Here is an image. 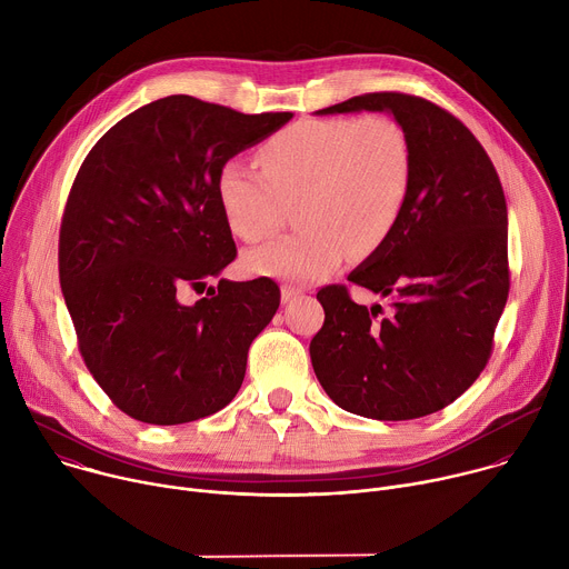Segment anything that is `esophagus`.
I'll return each instance as SVG.
<instances>
[{"instance_id":"1","label":"esophagus","mask_w":569,"mask_h":569,"mask_svg":"<svg viewBox=\"0 0 569 569\" xmlns=\"http://www.w3.org/2000/svg\"><path fill=\"white\" fill-rule=\"evenodd\" d=\"M301 295H303L301 288H295V286H283V288H281V301H283V303H290V301H295V299L301 297Z\"/></svg>"}]
</instances>
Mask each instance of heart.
<instances>
[{
    "label": "heart",
    "instance_id": "b5f03b06",
    "mask_svg": "<svg viewBox=\"0 0 569 569\" xmlns=\"http://www.w3.org/2000/svg\"><path fill=\"white\" fill-rule=\"evenodd\" d=\"M263 173L229 159L216 193L229 229L246 242L272 238L299 204L303 231L250 252L252 272L288 281L331 274L353 250L367 257L393 233L412 189V141L389 114L315 119L272 134Z\"/></svg>",
    "mask_w": 569,
    "mask_h": 569
}]
</instances>
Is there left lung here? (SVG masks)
<instances>
[{"label": "left lung", "instance_id": "8db88e82", "mask_svg": "<svg viewBox=\"0 0 569 569\" xmlns=\"http://www.w3.org/2000/svg\"><path fill=\"white\" fill-rule=\"evenodd\" d=\"M391 112L412 141L402 216L349 281L389 301L367 308L347 286L317 292L323 327L310 340L319 385L336 405L376 421L443 410L483 371L509 297L507 200L475 134L437 103L373 92L317 114Z\"/></svg>", "mask_w": 569, "mask_h": 569}]
</instances>
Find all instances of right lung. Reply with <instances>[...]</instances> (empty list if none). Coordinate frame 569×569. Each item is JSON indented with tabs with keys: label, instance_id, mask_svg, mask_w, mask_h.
I'll return each mask as SVG.
<instances>
[{
	"label": "right lung",
	"instance_id": "obj_1",
	"mask_svg": "<svg viewBox=\"0 0 569 569\" xmlns=\"http://www.w3.org/2000/svg\"><path fill=\"white\" fill-rule=\"evenodd\" d=\"M290 119L176 94L123 117L80 164L60 224V288L80 356L130 419L180 426L238 393L281 292L268 277L207 286L236 259L216 180Z\"/></svg>",
	"mask_w": 569,
	"mask_h": 569
}]
</instances>
